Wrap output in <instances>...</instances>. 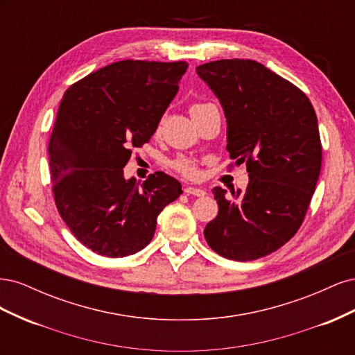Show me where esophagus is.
<instances>
[{
  "label": "esophagus",
  "mask_w": 355,
  "mask_h": 355,
  "mask_svg": "<svg viewBox=\"0 0 355 355\" xmlns=\"http://www.w3.org/2000/svg\"><path fill=\"white\" fill-rule=\"evenodd\" d=\"M184 191H185L187 196H196V197L206 196V191L201 189V188H196V187H187Z\"/></svg>",
  "instance_id": "1"
}]
</instances>
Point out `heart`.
I'll list each match as a JSON object with an SVG mask.
<instances>
[{
  "label": "heart",
  "mask_w": 355,
  "mask_h": 355,
  "mask_svg": "<svg viewBox=\"0 0 355 355\" xmlns=\"http://www.w3.org/2000/svg\"><path fill=\"white\" fill-rule=\"evenodd\" d=\"M210 108H213L211 103H194V105H191L189 112H191V116L194 118V116L202 114L204 111H207V110H210ZM173 167H175L176 171H179V173H180L182 176H185V178L194 179V178L198 176L197 163H196L194 159H191V158L180 157V158L175 159V161H173Z\"/></svg>",
  "instance_id": "1"
}]
</instances>
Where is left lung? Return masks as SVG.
<instances>
[{"label":"left lung","mask_w":355,"mask_h":355,"mask_svg":"<svg viewBox=\"0 0 355 355\" xmlns=\"http://www.w3.org/2000/svg\"><path fill=\"white\" fill-rule=\"evenodd\" d=\"M227 116V149L245 164L244 191L213 188L219 213L204 237L218 254L254 261L300 228L321 170L315 111L306 94L262 63L222 59L197 67Z\"/></svg>","instance_id":"1"}]
</instances>
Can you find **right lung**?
Returning a JSON list of instances; mask_svg holds the SVG:
<instances>
[{
	"label": "right lung",
	"instance_id": "obj_1",
	"mask_svg": "<svg viewBox=\"0 0 355 355\" xmlns=\"http://www.w3.org/2000/svg\"><path fill=\"white\" fill-rule=\"evenodd\" d=\"M187 69V62L121 60L63 94L49 142L53 194L73 237L94 253L142 250L161 210L182 194L164 171L139 184L123 168L155 133Z\"/></svg>",
	"mask_w": 355,
	"mask_h": 355
}]
</instances>
